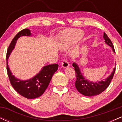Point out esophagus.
<instances>
[{
  "mask_svg": "<svg viewBox=\"0 0 122 122\" xmlns=\"http://www.w3.org/2000/svg\"><path fill=\"white\" fill-rule=\"evenodd\" d=\"M62 67L63 68H68V67L69 66V62H68V61L67 60H64V61H62Z\"/></svg>",
  "mask_w": 122,
  "mask_h": 122,
  "instance_id": "1",
  "label": "esophagus"
}]
</instances>
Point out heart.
I'll list each match as a JSON object with an SVG mask.
<instances>
[{"instance_id": "heart-1", "label": "heart", "mask_w": 122, "mask_h": 122, "mask_svg": "<svg viewBox=\"0 0 122 122\" xmlns=\"http://www.w3.org/2000/svg\"><path fill=\"white\" fill-rule=\"evenodd\" d=\"M84 33L81 30L70 29L66 30L61 34V45L62 49L71 47L82 39Z\"/></svg>"}]
</instances>
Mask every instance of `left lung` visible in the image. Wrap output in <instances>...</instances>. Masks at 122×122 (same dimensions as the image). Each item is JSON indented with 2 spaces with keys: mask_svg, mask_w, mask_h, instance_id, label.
Segmentation results:
<instances>
[{
  "mask_svg": "<svg viewBox=\"0 0 122 122\" xmlns=\"http://www.w3.org/2000/svg\"><path fill=\"white\" fill-rule=\"evenodd\" d=\"M103 38H104L105 43L110 46L112 49V51L115 53L114 45H113L111 41L108 37L107 35L105 33L103 35ZM72 66L75 68L76 77V80L75 82L76 88L81 94L85 96H96V95L100 94L102 92L104 91L110 85V82L114 77L115 71V68H114L111 75L107 78L103 80L94 82L89 81V80L86 79L84 76L77 64L73 62Z\"/></svg>",
  "mask_w": 122,
  "mask_h": 122,
  "instance_id": "8db88e82",
  "label": "left lung"
}]
</instances>
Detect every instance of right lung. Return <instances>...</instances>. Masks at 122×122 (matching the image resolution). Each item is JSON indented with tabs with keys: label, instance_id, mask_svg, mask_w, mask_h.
Masks as SVG:
<instances>
[{
	"label": "right lung",
	"instance_id": "1",
	"mask_svg": "<svg viewBox=\"0 0 122 122\" xmlns=\"http://www.w3.org/2000/svg\"><path fill=\"white\" fill-rule=\"evenodd\" d=\"M31 36V31L29 29L21 30L12 40L8 48L6 55L7 71L11 84L19 94L29 99H36L40 97L44 93L53 75L58 68V64H51L45 66L38 73L31 79L25 80L18 79L13 75L8 65V60L10 56L12 50L14 49L16 41L19 38L23 36L30 37Z\"/></svg>",
	"mask_w": 122,
	"mask_h": 122
}]
</instances>
